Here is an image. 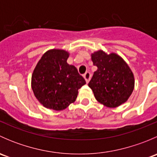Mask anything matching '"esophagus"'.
<instances>
[{
	"label": "esophagus",
	"mask_w": 157,
	"mask_h": 157,
	"mask_svg": "<svg viewBox=\"0 0 157 157\" xmlns=\"http://www.w3.org/2000/svg\"><path fill=\"white\" fill-rule=\"evenodd\" d=\"M83 77H84V79H85V80H86V83H88L89 81H90V77H91V74H90V72H86V74L83 75Z\"/></svg>",
	"instance_id": "1"
}]
</instances>
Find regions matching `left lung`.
I'll list each match as a JSON object with an SVG mask.
<instances>
[{"instance_id":"8db88e82","label":"left lung","mask_w":157,"mask_h":157,"mask_svg":"<svg viewBox=\"0 0 157 157\" xmlns=\"http://www.w3.org/2000/svg\"><path fill=\"white\" fill-rule=\"evenodd\" d=\"M97 71L88 86L96 100L109 108L122 105L131 96L134 88V77L129 66L118 54L99 50L91 54Z\"/></svg>"}]
</instances>
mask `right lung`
Wrapping results in <instances>:
<instances>
[{"label":"right lung","mask_w":157,"mask_h":157,"mask_svg":"<svg viewBox=\"0 0 157 157\" xmlns=\"http://www.w3.org/2000/svg\"><path fill=\"white\" fill-rule=\"evenodd\" d=\"M69 55L63 49H50L42 55L33 71L32 90L45 108L64 110L75 102L78 90L86 84L77 68L67 64Z\"/></svg>","instance_id":"obj_1"}]
</instances>
